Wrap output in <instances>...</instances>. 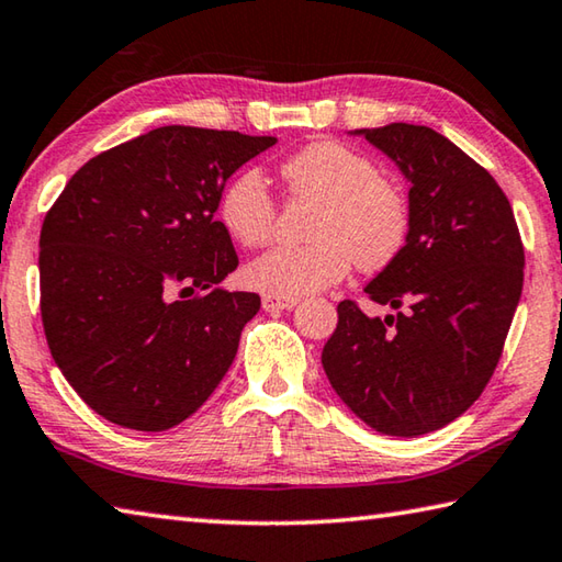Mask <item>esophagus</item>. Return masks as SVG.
Here are the masks:
<instances>
[{
	"label": "esophagus",
	"instance_id": "obj_1",
	"mask_svg": "<svg viewBox=\"0 0 562 562\" xmlns=\"http://www.w3.org/2000/svg\"><path fill=\"white\" fill-rule=\"evenodd\" d=\"M294 304H297V297H274V294H262V310L265 312L292 310Z\"/></svg>",
	"mask_w": 562,
	"mask_h": 562
}]
</instances>
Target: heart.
<instances>
[{"instance_id": "1", "label": "heart", "mask_w": 562, "mask_h": 562, "mask_svg": "<svg viewBox=\"0 0 562 562\" xmlns=\"http://www.w3.org/2000/svg\"><path fill=\"white\" fill-rule=\"evenodd\" d=\"M280 176L292 198L317 201L307 245H284L247 265L250 288L274 297H300L339 282L357 268L384 270L402 255L412 231V205L396 180L379 173L369 156L337 140H312L282 160ZM217 217L245 247L272 240L278 201L268 180L245 168L225 186Z\"/></svg>"}]
</instances>
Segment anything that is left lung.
I'll return each mask as SVG.
<instances>
[{"mask_svg":"<svg viewBox=\"0 0 562 562\" xmlns=\"http://www.w3.org/2000/svg\"><path fill=\"white\" fill-rule=\"evenodd\" d=\"M359 133L412 183V231L402 255L364 288L398 312L379 319L355 300L339 302L322 367L361 422L412 439L459 418L491 382L526 252L506 193L449 138L414 123Z\"/></svg>","mask_w":562,"mask_h":562,"instance_id":"obj_1","label":"left lung"}]
</instances>
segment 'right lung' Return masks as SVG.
<instances>
[{
    "mask_svg": "<svg viewBox=\"0 0 562 562\" xmlns=\"http://www.w3.org/2000/svg\"><path fill=\"white\" fill-rule=\"evenodd\" d=\"M274 144L160 126L83 164L46 213V345L74 392L111 424L166 431L231 369L260 297L217 288L237 252L215 213L227 178Z\"/></svg>",
    "mask_w": 562,
    "mask_h": 562,
    "instance_id": "add662e5",
    "label": "right lung"
}]
</instances>
